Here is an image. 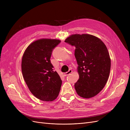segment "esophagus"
Returning <instances> with one entry per match:
<instances>
[{
	"mask_svg": "<svg viewBox=\"0 0 130 130\" xmlns=\"http://www.w3.org/2000/svg\"><path fill=\"white\" fill-rule=\"evenodd\" d=\"M72 72H73V71H72V69H69L68 72H66V73H64V75H65V76L68 75H69V74H71V73H72Z\"/></svg>",
	"mask_w": 130,
	"mask_h": 130,
	"instance_id": "esophagus-1",
	"label": "esophagus"
}]
</instances>
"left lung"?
<instances>
[{
    "label": "left lung",
    "instance_id": "obj_1",
    "mask_svg": "<svg viewBox=\"0 0 130 130\" xmlns=\"http://www.w3.org/2000/svg\"><path fill=\"white\" fill-rule=\"evenodd\" d=\"M75 47L78 79L74 85L77 94L92 98L107 83L111 69V58L107 47L100 39L89 34H75L64 41Z\"/></svg>",
    "mask_w": 130,
    "mask_h": 130
}]
</instances>
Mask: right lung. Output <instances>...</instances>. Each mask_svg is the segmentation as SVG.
Masks as SVG:
<instances>
[{
  "label": "right lung",
  "instance_id": "right-lung-1",
  "mask_svg": "<svg viewBox=\"0 0 130 130\" xmlns=\"http://www.w3.org/2000/svg\"><path fill=\"white\" fill-rule=\"evenodd\" d=\"M61 42L56 39H40L27 46L22 60L23 77L30 91L42 101H52L58 96L62 80L54 70L50 57Z\"/></svg>",
  "mask_w": 130,
  "mask_h": 130
}]
</instances>
